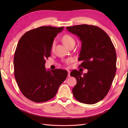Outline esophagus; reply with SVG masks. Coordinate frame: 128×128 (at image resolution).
<instances>
[{"label": "esophagus", "instance_id": "esophagus-1", "mask_svg": "<svg viewBox=\"0 0 128 128\" xmlns=\"http://www.w3.org/2000/svg\"><path fill=\"white\" fill-rule=\"evenodd\" d=\"M68 77H70V72L69 71V70H68Z\"/></svg>", "mask_w": 128, "mask_h": 128}]
</instances>
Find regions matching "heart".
Wrapping results in <instances>:
<instances>
[{
  "label": "heart",
  "mask_w": 128,
  "mask_h": 128,
  "mask_svg": "<svg viewBox=\"0 0 128 128\" xmlns=\"http://www.w3.org/2000/svg\"><path fill=\"white\" fill-rule=\"evenodd\" d=\"M62 40L63 42L64 43V44H66L67 47H69L70 45H71L72 43H75V40L74 38H73L72 36H70L69 34H65L64 36L62 37ZM54 44H55V42H53L52 44V47H51V50H53L54 47ZM72 61V59L71 58H69L68 59L66 60V62L68 63H69V62H71Z\"/></svg>",
  "instance_id": "1"
}]
</instances>
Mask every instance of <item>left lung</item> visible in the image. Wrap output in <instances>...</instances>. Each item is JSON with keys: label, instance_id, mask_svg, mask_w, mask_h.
Segmentation results:
<instances>
[{"label": "left lung", "instance_id": "8db88e82", "mask_svg": "<svg viewBox=\"0 0 128 128\" xmlns=\"http://www.w3.org/2000/svg\"><path fill=\"white\" fill-rule=\"evenodd\" d=\"M66 28L79 37L81 47L78 60L83 61L79 66L88 70L84 74L76 70L70 72L77 81L73 95L81 103L94 104L107 95L115 77L114 46L106 32L97 26L83 24Z\"/></svg>", "mask_w": 128, "mask_h": 128}]
</instances>
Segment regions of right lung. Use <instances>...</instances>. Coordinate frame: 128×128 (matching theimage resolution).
<instances>
[{
    "instance_id": "right-lung-1",
    "label": "right lung",
    "mask_w": 128,
    "mask_h": 128,
    "mask_svg": "<svg viewBox=\"0 0 128 128\" xmlns=\"http://www.w3.org/2000/svg\"><path fill=\"white\" fill-rule=\"evenodd\" d=\"M64 28L41 26L31 30L19 40L14 57V76L24 96L34 102H44L56 96L66 79V70H46L54 38Z\"/></svg>"
}]
</instances>
